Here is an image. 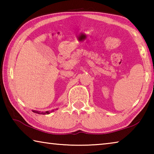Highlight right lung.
I'll return each instance as SVG.
<instances>
[{
    "label": "right lung",
    "instance_id": "add662e5",
    "mask_svg": "<svg viewBox=\"0 0 154 154\" xmlns=\"http://www.w3.org/2000/svg\"><path fill=\"white\" fill-rule=\"evenodd\" d=\"M54 110H53V111H51V112L52 111H54ZM34 113H38V114H43V115H45V114H49V113H50V112L49 111H45V112H40V111H32Z\"/></svg>",
    "mask_w": 154,
    "mask_h": 154
}]
</instances>
